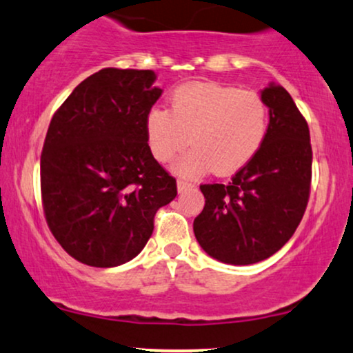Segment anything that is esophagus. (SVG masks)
Segmentation results:
<instances>
[{
	"mask_svg": "<svg viewBox=\"0 0 353 353\" xmlns=\"http://www.w3.org/2000/svg\"><path fill=\"white\" fill-rule=\"evenodd\" d=\"M176 185H178V192H180V193H183L185 190H188V188L193 187V185L190 183V181H187V180H178Z\"/></svg>",
	"mask_w": 353,
	"mask_h": 353,
	"instance_id": "34e87169",
	"label": "esophagus"
}]
</instances>
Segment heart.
<instances>
[{"label":"heart","mask_w":353,"mask_h":353,"mask_svg":"<svg viewBox=\"0 0 353 353\" xmlns=\"http://www.w3.org/2000/svg\"><path fill=\"white\" fill-rule=\"evenodd\" d=\"M268 106L259 93L213 81L183 83L170 97V112L155 106L146 114V140L161 163L190 145L192 152L175 163L183 176L210 168L228 175L243 168L262 146Z\"/></svg>","instance_id":"1"}]
</instances>
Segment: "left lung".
I'll use <instances>...</instances> for the list:
<instances>
[{"mask_svg":"<svg viewBox=\"0 0 353 353\" xmlns=\"http://www.w3.org/2000/svg\"><path fill=\"white\" fill-rule=\"evenodd\" d=\"M270 123L256 155L227 185H200L205 207L193 221L198 243L213 259L250 265L292 239L310 196L308 123L283 86L262 91Z\"/></svg>","mask_w":353,"mask_h":353,"instance_id":"1","label":"left lung"}]
</instances>
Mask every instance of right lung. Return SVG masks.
<instances>
[{"instance_id": "1", "label": "right lung", "mask_w": 353, "mask_h": 353, "mask_svg": "<svg viewBox=\"0 0 353 353\" xmlns=\"http://www.w3.org/2000/svg\"><path fill=\"white\" fill-rule=\"evenodd\" d=\"M152 70L103 68L81 81L51 118L41 152L46 223L78 262H130L153 233L176 180L153 158L146 114L160 98Z\"/></svg>"}]
</instances>
